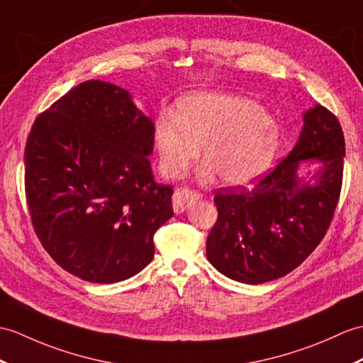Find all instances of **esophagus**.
<instances>
[{"label": "esophagus", "instance_id": "1", "mask_svg": "<svg viewBox=\"0 0 363 363\" xmlns=\"http://www.w3.org/2000/svg\"><path fill=\"white\" fill-rule=\"evenodd\" d=\"M199 195L195 191H191L189 189H178L174 191V195L172 198V204L174 213H182L185 208H187L193 201H195Z\"/></svg>", "mask_w": 363, "mask_h": 363}]
</instances>
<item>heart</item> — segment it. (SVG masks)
<instances>
[{
	"mask_svg": "<svg viewBox=\"0 0 363 363\" xmlns=\"http://www.w3.org/2000/svg\"><path fill=\"white\" fill-rule=\"evenodd\" d=\"M280 142V125L266 108L221 91L191 92L176 104L174 117L161 114L155 123L159 167L172 179L184 176L202 145L199 178L218 173L229 185L250 184L272 167Z\"/></svg>",
	"mask_w": 363,
	"mask_h": 363,
	"instance_id": "obj_1",
	"label": "heart"
}]
</instances>
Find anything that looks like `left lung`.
I'll return each mask as SVG.
<instances>
[{
    "label": "left lung",
    "mask_w": 363,
    "mask_h": 363,
    "mask_svg": "<svg viewBox=\"0 0 363 363\" xmlns=\"http://www.w3.org/2000/svg\"><path fill=\"white\" fill-rule=\"evenodd\" d=\"M345 139L337 117L314 105L291 153L254 189H220L206 246L218 272L246 284L284 277L305 261L333 220L340 196ZM318 168L306 177L303 163Z\"/></svg>",
    "instance_id": "left-lung-1"
}]
</instances>
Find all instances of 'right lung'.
Instances as JSON below:
<instances>
[{"label": "right lung", "instance_id": "right-lung-1", "mask_svg": "<svg viewBox=\"0 0 363 363\" xmlns=\"http://www.w3.org/2000/svg\"><path fill=\"white\" fill-rule=\"evenodd\" d=\"M153 147L155 122L113 83L83 82L37 117L26 198L38 240L65 271L111 284L151 263L153 235L173 216V187L151 170Z\"/></svg>", "mask_w": 363, "mask_h": 363}]
</instances>
